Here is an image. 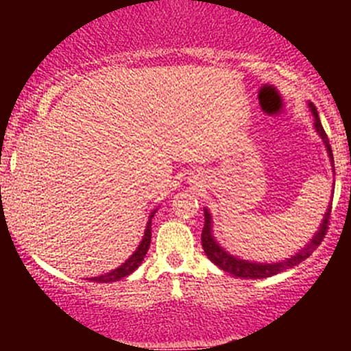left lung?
Here are the masks:
<instances>
[{
  "instance_id": "1",
  "label": "left lung",
  "mask_w": 351,
  "mask_h": 351,
  "mask_svg": "<svg viewBox=\"0 0 351 351\" xmlns=\"http://www.w3.org/2000/svg\"><path fill=\"white\" fill-rule=\"evenodd\" d=\"M311 113L314 117V130H316L317 136L321 137L323 141L324 147H326V153L329 158V162H331V169L335 173V165H332V153H331V146H329V141L326 132L323 129V123H321L319 115H317V110L313 104H307ZM335 192V190H332ZM329 212H331V204L328 205L326 212H324L323 219H321V224L317 228V231L314 232L313 238L307 241V244H304L297 253L290 254L289 258H284V260L278 261H251V260H244V258L236 256V254L229 253L226 247H222L219 244L217 239L214 236V221H212V214L207 207H204V217H205V226L204 231H202V246H204L205 254H207L208 260L212 261L214 265H217L221 270L228 271L231 274L232 277L238 278H267V277H274V275L282 274V271L289 270V268L297 267L299 263H302L306 258H309L313 254V251L319 246L321 241H323L324 234H326L328 229V219H329Z\"/></svg>"
}]
</instances>
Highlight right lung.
<instances>
[{"label":"right lung","mask_w":351,"mask_h":351,"mask_svg":"<svg viewBox=\"0 0 351 351\" xmlns=\"http://www.w3.org/2000/svg\"><path fill=\"white\" fill-rule=\"evenodd\" d=\"M156 210H158V207L153 208L149 214V219H147V224H146V229H144V236L143 239H141L139 246L136 247V251H134L132 254H130L129 258H127L125 261H123L120 267H117L115 270H110L107 274H101L98 275V277H91L90 282H98V284H110V282H117L120 280V278L127 277V275H130L132 271H136L137 268H139V265L144 261V256H146L147 250H149V244H151V221H153Z\"/></svg>","instance_id":"obj_1"}]
</instances>
